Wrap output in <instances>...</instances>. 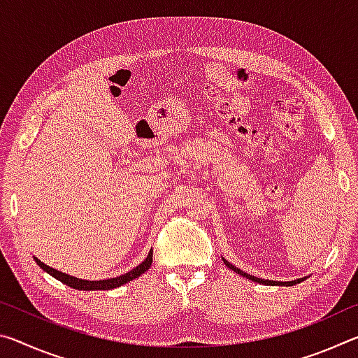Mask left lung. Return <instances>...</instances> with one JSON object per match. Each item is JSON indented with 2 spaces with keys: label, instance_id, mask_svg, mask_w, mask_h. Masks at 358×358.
I'll return each instance as SVG.
<instances>
[{
  "label": "left lung",
  "instance_id": "8db88e82",
  "mask_svg": "<svg viewBox=\"0 0 358 358\" xmlns=\"http://www.w3.org/2000/svg\"><path fill=\"white\" fill-rule=\"evenodd\" d=\"M222 260H224V264H226L230 270H234V271H235V273H238V275H241V276L248 278V280H250V281L259 282V284H265V286H295V284H299V282H301V281H305V278H299V280H295V281H284V282H282V281H268V280H262V278H257V276L248 275L246 271L237 268V266H235V265H232L230 262H227L226 259H222Z\"/></svg>",
  "mask_w": 358,
  "mask_h": 358
}]
</instances>
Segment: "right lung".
<instances>
[{
	"label": "right lung",
	"instance_id": "right-lung-1",
	"mask_svg": "<svg viewBox=\"0 0 358 358\" xmlns=\"http://www.w3.org/2000/svg\"><path fill=\"white\" fill-rule=\"evenodd\" d=\"M34 260H36V264H38L42 270L47 271L48 275L57 278L58 281H62L63 284H66V286H69L72 289H77V290H110V289L123 286V284L136 280L137 276H141L142 273H145V271H147L151 266V262H153V250L148 252L147 259H145L142 264H138L136 268H132L131 271H128V273L120 275L117 278H110V280H101V281L80 280V278L66 275V273H63V271H58L55 268H52V266H48L44 262H41L38 257H34Z\"/></svg>",
	"mask_w": 358,
	"mask_h": 358
}]
</instances>
